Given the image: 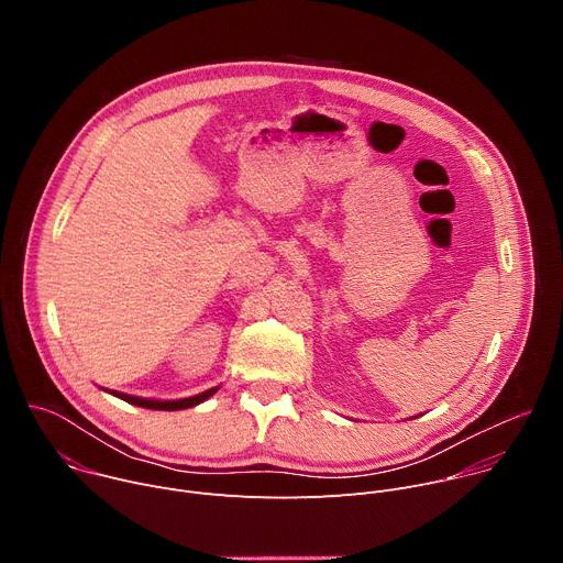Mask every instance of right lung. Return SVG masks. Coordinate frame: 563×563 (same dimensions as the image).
<instances>
[{
	"label": "right lung",
	"mask_w": 563,
	"mask_h": 563,
	"mask_svg": "<svg viewBox=\"0 0 563 563\" xmlns=\"http://www.w3.org/2000/svg\"><path fill=\"white\" fill-rule=\"evenodd\" d=\"M104 389V387H102ZM220 389L218 387H209L196 396H187V398H174V400H159V398H142V396H133V394H124V391H118V389H104L122 400H126V404L131 406H137V408H146V410H167V412H174V410H187V408H194V406H200L202 400H207L209 396H213L216 391Z\"/></svg>",
	"instance_id": "obj_1"
}]
</instances>
